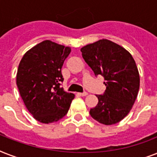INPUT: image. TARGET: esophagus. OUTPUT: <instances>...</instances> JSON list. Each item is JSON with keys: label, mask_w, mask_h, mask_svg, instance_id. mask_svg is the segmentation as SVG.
Listing matches in <instances>:
<instances>
[{"label": "esophagus", "mask_w": 157, "mask_h": 157, "mask_svg": "<svg viewBox=\"0 0 157 157\" xmlns=\"http://www.w3.org/2000/svg\"><path fill=\"white\" fill-rule=\"evenodd\" d=\"M78 94L80 96H86V95H87V94H88V93L85 91V92H82V93H78Z\"/></svg>", "instance_id": "obj_1"}]
</instances>
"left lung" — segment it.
<instances>
[{"label":"left lung","instance_id":"left-lung-1","mask_svg":"<svg viewBox=\"0 0 157 157\" xmlns=\"http://www.w3.org/2000/svg\"><path fill=\"white\" fill-rule=\"evenodd\" d=\"M82 56L96 76L104 77L106 90L96 95L98 103L90 114L101 124L121 121L130 112L139 90V74L133 57L125 49L103 39L81 48Z\"/></svg>","mask_w":157,"mask_h":157}]
</instances>
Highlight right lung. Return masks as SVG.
<instances>
[{"label": "right lung", "instance_id": "obj_1", "mask_svg": "<svg viewBox=\"0 0 157 157\" xmlns=\"http://www.w3.org/2000/svg\"><path fill=\"white\" fill-rule=\"evenodd\" d=\"M71 49L44 40L23 55L16 83L26 107L38 121H58L66 116L75 95L62 88L61 69Z\"/></svg>", "mask_w": 157, "mask_h": 157}]
</instances>
